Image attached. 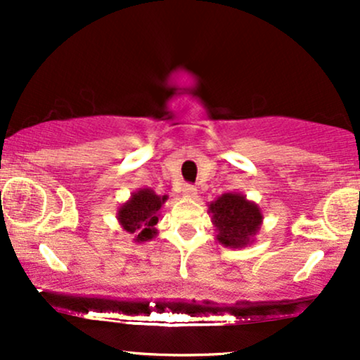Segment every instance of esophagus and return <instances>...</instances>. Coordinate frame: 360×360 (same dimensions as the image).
I'll return each instance as SVG.
<instances>
[{"mask_svg":"<svg viewBox=\"0 0 360 360\" xmlns=\"http://www.w3.org/2000/svg\"><path fill=\"white\" fill-rule=\"evenodd\" d=\"M183 194H184L186 198H196L198 189L194 188V186H191V184H184V188H183Z\"/></svg>","mask_w":360,"mask_h":360,"instance_id":"34e87169","label":"esophagus"}]
</instances>
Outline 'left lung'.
<instances>
[{
	"label": "left lung",
	"instance_id": "obj_1",
	"mask_svg": "<svg viewBox=\"0 0 360 360\" xmlns=\"http://www.w3.org/2000/svg\"><path fill=\"white\" fill-rule=\"evenodd\" d=\"M217 240L229 249H243L255 240L262 226V210L242 193H223L208 205Z\"/></svg>",
	"mask_w": 360,
	"mask_h": 360
}]
</instances>
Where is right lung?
<instances>
[{
    "mask_svg": "<svg viewBox=\"0 0 360 360\" xmlns=\"http://www.w3.org/2000/svg\"><path fill=\"white\" fill-rule=\"evenodd\" d=\"M167 194L159 196L154 189L140 188L130 194L125 203L120 205L117 220L134 242L143 243L157 237V221L160 218V208L167 201Z\"/></svg>",
    "mask_w": 360,
    "mask_h": 360,
    "instance_id": "1",
    "label": "right lung"
}]
</instances>
